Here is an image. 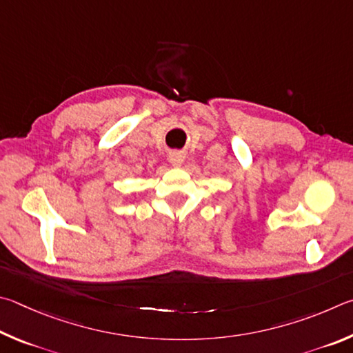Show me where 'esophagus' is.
I'll list each match as a JSON object with an SVG mask.
<instances>
[{
  "label": "esophagus",
  "instance_id": "esophagus-1",
  "mask_svg": "<svg viewBox=\"0 0 353 353\" xmlns=\"http://www.w3.org/2000/svg\"><path fill=\"white\" fill-rule=\"evenodd\" d=\"M169 161H170L172 165L180 167L184 163V154L181 152H172L169 154Z\"/></svg>",
  "mask_w": 353,
  "mask_h": 353
}]
</instances>
